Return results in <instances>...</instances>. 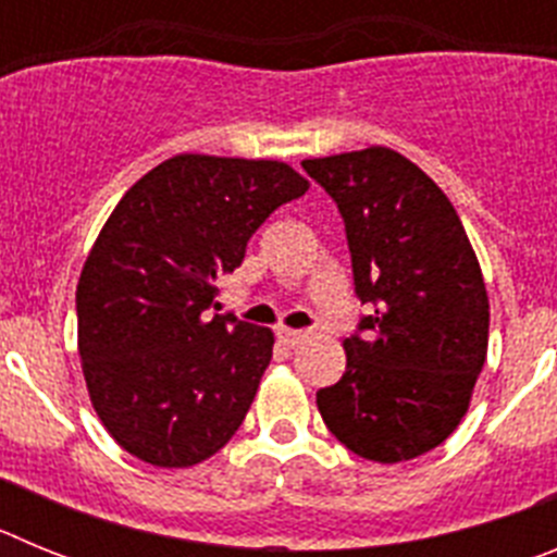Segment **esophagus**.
Returning <instances> with one entry per match:
<instances>
[{
	"mask_svg": "<svg viewBox=\"0 0 557 557\" xmlns=\"http://www.w3.org/2000/svg\"><path fill=\"white\" fill-rule=\"evenodd\" d=\"M275 337H278V343H282L284 348H295V346H301L307 334L298 332V329L282 326V329H275Z\"/></svg>",
	"mask_w": 557,
	"mask_h": 557,
	"instance_id": "1",
	"label": "esophagus"
}]
</instances>
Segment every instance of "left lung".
I'll use <instances>...</instances> for the list:
<instances>
[{
  "instance_id": "8db88e82",
  "label": "left lung",
  "mask_w": 557,
  "mask_h": 557,
  "mask_svg": "<svg viewBox=\"0 0 557 557\" xmlns=\"http://www.w3.org/2000/svg\"><path fill=\"white\" fill-rule=\"evenodd\" d=\"M337 203L354 293L371 314L346 337V373L318 391L339 444L376 462L457 430L488 354V293L455 206L391 147L301 161Z\"/></svg>"
}]
</instances>
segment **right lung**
<instances>
[{
  "label": "right lung",
  "instance_id": "add662e5",
  "mask_svg": "<svg viewBox=\"0 0 557 557\" xmlns=\"http://www.w3.org/2000/svg\"><path fill=\"white\" fill-rule=\"evenodd\" d=\"M307 189L284 161L184 152L111 211L77 282V351L102 426L133 457L186 469L239 430L273 332L206 309L256 228Z\"/></svg>",
  "mask_w": 557,
  "mask_h": 557
}]
</instances>
